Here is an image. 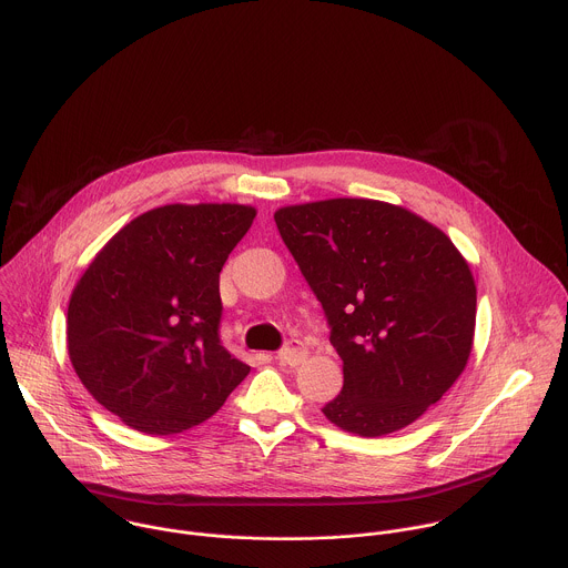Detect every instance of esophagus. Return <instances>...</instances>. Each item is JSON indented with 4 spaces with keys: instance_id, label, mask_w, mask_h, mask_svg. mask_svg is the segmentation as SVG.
<instances>
[{
    "instance_id": "34e87169",
    "label": "esophagus",
    "mask_w": 568,
    "mask_h": 568,
    "mask_svg": "<svg viewBox=\"0 0 568 568\" xmlns=\"http://www.w3.org/2000/svg\"><path fill=\"white\" fill-rule=\"evenodd\" d=\"M305 358H307V349H305V345H303L301 341H287V345L278 352L281 365L296 367V365H301Z\"/></svg>"
}]
</instances>
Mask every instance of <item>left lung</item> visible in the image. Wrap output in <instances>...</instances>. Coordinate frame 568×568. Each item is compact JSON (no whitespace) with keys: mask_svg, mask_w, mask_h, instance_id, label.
I'll list each match as a JSON object with an SVG mask.
<instances>
[{"mask_svg":"<svg viewBox=\"0 0 568 568\" xmlns=\"http://www.w3.org/2000/svg\"><path fill=\"white\" fill-rule=\"evenodd\" d=\"M274 221L343 361L327 420L363 438L412 425L469 361L476 283L467 261L445 232L383 201L290 205Z\"/></svg>","mask_w":568,"mask_h":568,"instance_id":"8db88e82","label":"left lung"}]
</instances>
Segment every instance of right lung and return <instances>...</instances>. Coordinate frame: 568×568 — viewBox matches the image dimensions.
<instances>
[{"label": "right lung", "instance_id": "right-lung-1", "mask_svg": "<svg viewBox=\"0 0 568 568\" xmlns=\"http://www.w3.org/2000/svg\"><path fill=\"white\" fill-rule=\"evenodd\" d=\"M256 210L163 205L121 227L68 305L70 363L128 427L170 436L214 416L250 367L219 336V274Z\"/></svg>", "mask_w": 568, "mask_h": 568}]
</instances>
